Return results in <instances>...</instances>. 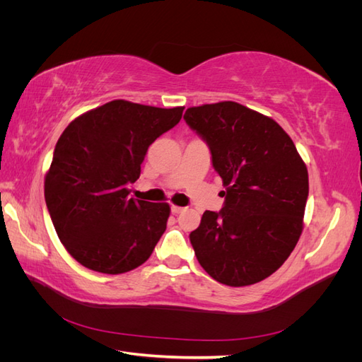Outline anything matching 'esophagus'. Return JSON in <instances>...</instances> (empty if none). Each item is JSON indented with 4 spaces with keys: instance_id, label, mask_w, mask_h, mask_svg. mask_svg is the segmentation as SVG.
<instances>
[{
    "instance_id": "1",
    "label": "esophagus",
    "mask_w": 362,
    "mask_h": 362,
    "mask_svg": "<svg viewBox=\"0 0 362 362\" xmlns=\"http://www.w3.org/2000/svg\"><path fill=\"white\" fill-rule=\"evenodd\" d=\"M170 211H172V214H180L181 211H184V208L178 206V205H172L170 206Z\"/></svg>"
}]
</instances>
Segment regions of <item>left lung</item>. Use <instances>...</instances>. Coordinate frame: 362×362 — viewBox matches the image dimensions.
I'll return each instance as SVG.
<instances>
[{
  "label": "left lung",
  "instance_id": "obj_1",
  "mask_svg": "<svg viewBox=\"0 0 362 362\" xmlns=\"http://www.w3.org/2000/svg\"><path fill=\"white\" fill-rule=\"evenodd\" d=\"M185 122L211 151L225 205L205 211L190 233L204 270L229 287L275 273L298 245L308 198V170L290 136L272 117L222 101L190 107Z\"/></svg>",
  "mask_w": 362,
  "mask_h": 362
}]
</instances>
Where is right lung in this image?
I'll return each instance as SVG.
<instances>
[{
  "instance_id": "obj_1",
  "label": "right lung",
  "mask_w": 362,
  "mask_h": 362,
  "mask_svg": "<svg viewBox=\"0 0 362 362\" xmlns=\"http://www.w3.org/2000/svg\"><path fill=\"white\" fill-rule=\"evenodd\" d=\"M184 107L115 100L75 117L63 131L45 175L56 233L81 266L119 275L151 257L170 206L128 198L149 145L180 122Z\"/></svg>"
}]
</instances>
